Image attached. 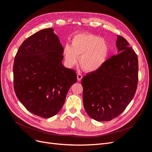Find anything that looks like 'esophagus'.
<instances>
[{
	"mask_svg": "<svg viewBox=\"0 0 152 152\" xmlns=\"http://www.w3.org/2000/svg\"><path fill=\"white\" fill-rule=\"evenodd\" d=\"M82 78H83V76L80 74V73H77V80L80 81H81L82 80Z\"/></svg>",
	"mask_w": 152,
	"mask_h": 152,
	"instance_id": "1",
	"label": "esophagus"
}]
</instances>
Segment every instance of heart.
<instances>
[{
  "label": "heart",
  "instance_id": "heart-1",
  "mask_svg": "<svg viewBox=\"0 0 152 152\" xmlns=\"http://www.w3.org/2000/svg\"><path fill=\"white\" fill-rule=\"evenodd\" d=\"M109 53L107 42L93 34H77L73 37L71 46L65 45L63 54L66 65H76L80 57V64L86 72H95L105 64Z\"/></svg>",
  "mask_w": 152,
  "mask_h": 152
}]
</instances>
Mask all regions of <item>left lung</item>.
<instances>
[{
  "label": "left lung",
  "mask_w": 152,
  "mask_h": 152,
  "mask_svg": "<svg viewBox=\"0 0 152 152\" xmlns=\"http://www.w3.org/2000/svg\"><path fill=\"white\" fill-rule=\"evenodd\" d=\"M117 55L100 70L83 77L85 111L95 121H109L123 112L134 97L138 81V56L124 38L117 35Z\"/></svg>",
  "instance_id": "obj_1"
}]
</instances>
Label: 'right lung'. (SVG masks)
Instances as JSON below:
<instances>
[{
	"label": "right lung",
	"instance_id": "right-lung-1",
	"mask_svg": "<svg viewBox=\"0 0 152 152\" xmlns=\"http://www.w3.org/2000/svg\"><path fill=\"white\" fill-rule=\"evenodd\" d=\"M64 48L53 29H43L19 47L13 66L14 89L32 114L50 118L61 110L76 72L63 66Z\"/></svg>",
	"mask_w": 152,
	"mask_h": 152
}]
</instances>
